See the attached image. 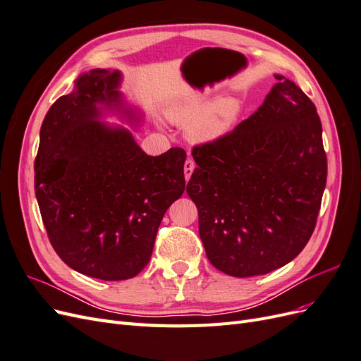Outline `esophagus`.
<instances>
[{"label":"esophagus","instance_id":"obj_1","mask_svg":"<svg viewBox=\"0 0 361 361\" xmlns=\"http://www.w3.org/2000/svg\"><path fill=\"white\" fill-rule=\"evenodd\" d=\"M194 169H195V164H194V161L191 159V158H188L187 161H185V166H183V173H185V179H190L191 178V174H192V171H194Z\"/></svg>","mask_w":361,"mask_h":361}]
</instances>
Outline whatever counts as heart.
I'll return each mask as SVG.
<instances>
[{
  "mask_svg": "<svg viewBox=\"0 0 361 361\" xmlns=\"http://www.w3.org/2000/svg\"><path fill=\"white\" fill-rule=\"evenodd\" d=\"M244 102L233 94L216 96L190 90L166 105L171 123L185 126V135L194 145H211L224 138L243 116Z\"/></svg>",
  "mask_w": 361,
  "mask_h": 361,
  "instance_id": "obj_1",
  "label": "heart"
}]
</instances>
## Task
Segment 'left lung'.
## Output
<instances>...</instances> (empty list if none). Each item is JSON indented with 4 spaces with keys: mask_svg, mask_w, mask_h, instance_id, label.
Returning a JSON list of instances; mask_svg holds the SVG:
<instances>
[{
    "mask_svg": "<svg viewBox=\"0 0 361 361\" xmlns=\"http://www.w3.org/2000/svg\"><path fill=\"white\" fill-rule=\"evenodd\" d=\"M231 134L192 149L187 192L211 264L233 277L268 274L313 233L326 182L314 104L283 75Z\"/></svg>",
    "mask_w": 361,
    "mask_h": 361,
    "instance_id": "1",
    "label": "left lung"
}]
</instances>
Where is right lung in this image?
<instances>
[{"label": "right lung", "mask_w": 361, "mask_h": 361, "mask_svg": "<svg viewBox=\"0 0 361 361\" xmlns=\"http://www.w3.org/2000/svg\"><path fill=\"white\" fill-rule=\"evenodd\" d=\"M120 71L80 75L40 128L35 190L49 241L64 264L101 280L135 277L150 260L158 227L185 191L183 149L143 152L133 133L143 114L120 92Z\"/></svg>", "instance_id": "add662e5"}]
</instances>
